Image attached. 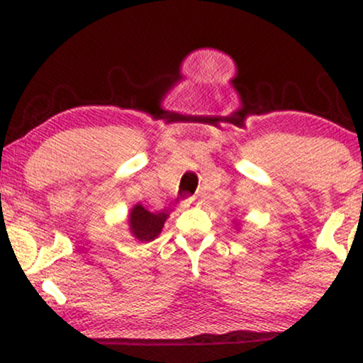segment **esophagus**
<instances>
[{
    "mask_svg": "<svg viewBox=\"0 0 363 363\" xmlns=\"http://www.w3.org/2000/svg\"><path fill=\"white\" fill-rule=\"evenodd\" d=\"M194 203H196V198H187V199L182 201V203H181V206L184 208V209H187V208H191V206H193Z\"/></svg>",
    "mask_w": 363,
    "mask_h": 363,
    "instance_id": "esophagus-1",
    "label": "esophagus"
}]
</instances>
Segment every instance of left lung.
Listing matches in <instances>:
<instances>
[{
    "label": "left lung",
    "instance_id": "1",
    "mask_svg": "<svg viewBox=\"0 0 363 363\" xmlns=\"http://www.w3.org/2000/svg\"><path fill=\"white\" fill-rule=\"evenodd\" d=\"M240 225V221H237V223H235V228H237V226Z\"/></svg>",
    "mask_w": 363,
    "mask_h": 363
}]
</instances>
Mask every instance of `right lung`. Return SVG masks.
<instances>
[{
	"label": "right lung",
	"mask_w": 363,
	"mask_h": 363,
	"mask_svg": "<svg viewBox=\"0 0 363 363\" xmlns=\"http://www.w3.org/2000/svg\"><path fill=\"white\" fill-rule=\"evenodd\" d=\"M169 209H160V211H148L142 203H137L130 209L128 215V226L132 237L138 242L148 243L155 240L164 228L165 220L169 218Z\"/></svg>",
	"instance_id": "obj_1"
}]
</instances>
